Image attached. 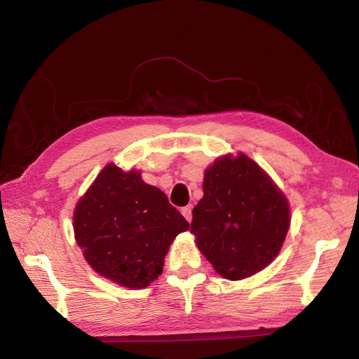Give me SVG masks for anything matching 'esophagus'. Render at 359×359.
I'll return each instance as SVG.
<instances>
[{
    "instance_id": "obj_1",
    "label": "esophagus",
    "mask_w": 359,
    "mask_h": 359,
    "mask_svg": "<svg viewBox=\"0 0 359 359\" xmlns=\"http://www.w3.org/2000/svg\"><path fill=\"white\" fill-rule=\"evenodd\" d=\"M181 214L184 215V219H186L189 223L191 222L193 215H191V206H184V208H181Z\"/></svg>"
}]
</instances>
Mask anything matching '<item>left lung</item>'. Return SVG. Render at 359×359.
Returning a JSON list of instances; mask_svg holds the SVG:
<instances>
[{
  "label": "left lung",
  "instance_id": "8db88e82",
  "mask_svg": "<svg viewBox=\"0 0 359 359\" xmlns=\"http://www.w3.org/2000/svg\"><path fill=\"white\" fill-rule=\"evenodd\" d=\"M289 223L285 194L252 158L238 154L205 170L190 232L217 273L241 280L273 262Z\"/></svg>",
  "mask_w": 359,
  "mask_h": 359
}]
</instances>
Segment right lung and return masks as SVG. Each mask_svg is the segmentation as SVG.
Segmentation results:
<instances>
[{
    "label": "right lung",
    "mask_w": 359,
    "mask_h": 359,
    "mask_svg": "<svg viewBox=\"0 0 359 359\" xmlns=\"http://www.w3.org/2000/svg\"><path fill=\"white\" fill-rule=\"evenodd\" d=\"M76 243L97 273L142 289L158 278L169 245L189 222L136 170L107 165L73 215Z\"/></svg>",
    "instance_id": "add662e5"
}]
</instances>
